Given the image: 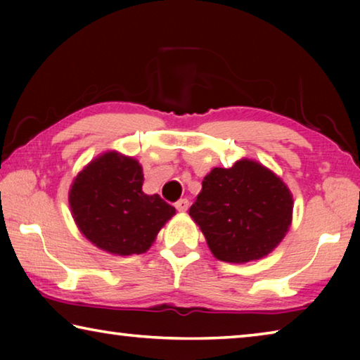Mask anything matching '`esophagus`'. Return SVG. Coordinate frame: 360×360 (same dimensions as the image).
<instances>
[{"label": "esophagus", "instance_id": "34e87169", "mask_svg": "<svg viewBox=\"0 0 360 360\" xmlns=\"http://www.w3.org/2000/svg\"><path fill=\"white\" fill-rule=\"evenodd\" d=\"M176 210H178L179 212H186L187 211V208H188V200L187 198H181V200H178V202H176Z\"/></svg>", "mask_w": 360, "mask_h": 360}]
</instances>
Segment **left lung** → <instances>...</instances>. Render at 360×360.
Listing matches in <instances>:
<instances>
[{
	"label": "left lung",
	"mask_w": 360,
	"mask_h": 360,
	"mask_svg": "<svg viewBox=\"0 0 360 360\" xmlns=\"http://www.w3.org/2000/svg\"><path fill=\"white\" fill-rule=\"evenodd\" d=\"M281 178L259 162L241 158L212 168L188 214L214 257L230 264L265 257L288 233L294 210Z\"/></svg>",
	"instance_id": "8db88e82"
}]
</instances>
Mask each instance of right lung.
Returning a JSON list of instances; mask_svg holds the SVG:
<instances>
[{
    "mask_svg": "<svg viewBox=\"0 0 360 360\" xmlns=\"http://www.w3.org/2000/svg\"><path fill=\"white\" fill-rule=\"evenodd\" d=\"M143 168L133 157L111 150L76 176L70 206L81 233L115 255L143 254L174 214L160 195L143 192Z\"/></svg>",
    "mask_w": 360,
    "mask_h": 360,
    "instance_id": "add662e5",
    "label": "right lung"
}]
</instances>
